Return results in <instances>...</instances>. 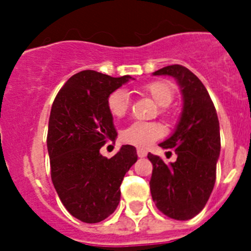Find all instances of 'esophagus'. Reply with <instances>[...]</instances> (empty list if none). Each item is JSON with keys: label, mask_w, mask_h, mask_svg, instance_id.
I'll return each instance as SVG.
<instances>
[{"label": "esophagus", "mask_w": 251, "mask_h": 251, "mask_svg": "<svg viewBox=\"0 0 251 251\" xmlns=\"http://www.w3.org/2000/svg\"><path fill=\"white\" fill-rule=\"evenodd\" d=\"M137 154H138L139 158H143V157L147 156V151H145V150H138V151H137Z\"/></svg>", "instance_id": "34e87169"}]
</instances>
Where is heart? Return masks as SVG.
I'll use <instances>...</instances> for the list:
<instances>
[{
    "instance_id": "b5f03b06",
    "label": "heart",
    "mask_w": 251,
    "mask_h": 251,
    "mask_svg": "<svg viewBox=\"0 0 251 251\" xmlns=\"http://www.w3.org/2000/svg\"><path fill=\"white\" fill-rule=\"evenodd\" d=\"M142 93L156 101L161 108H166L174 100V89L166 81H153L142 88ZM106 106L115 118H122L129 109V97L124 90H114L106 99ZM163 128L158 123L133 122L122 132V139L126 143L138 148H147L163 136Z\"/></svg>"
}]
</instances>
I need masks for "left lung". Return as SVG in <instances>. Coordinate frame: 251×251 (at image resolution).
<instances>
[{
    "instance_id": "obj_1",
    "label": "left lung",
    "mask_w": 251,
    "mask_h": 251,
    "mask_svg": "<svg viewBox=\"0 0 251 251\" xmlns=\"http://www.w3.org/2000/svg\"><path fill=\"white\" fill-rule=\"evenodd\" d=\"M153 75L175 77L183 106L174 133L159 143L174 148L176 162L166 165L148 153L153 171L151 195L157 208L175 220H190L205 207L216 179L220 156V124L207 90L192 72L182 65L162 68Z\"/></svg>"
}]
</instances>
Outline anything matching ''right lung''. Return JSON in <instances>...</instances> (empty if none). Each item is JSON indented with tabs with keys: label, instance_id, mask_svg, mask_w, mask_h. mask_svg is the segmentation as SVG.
<instances>
[{
	"label": "right lung",
	"instance_id": "add662e5",
	"mask_svg": "<svg viewBox=\"0 0 251 251\" xmlns=\"http://www.w3.org/2000/svg\"><path fill=\"white\" fill-rule=\"evenodd\" d=\"M130 79L84 70L66 81L51 106L46 141L51 179L66 210L83 223H100L115 211L124 175L138 158L129 145L112 158L100 153L106 141L117 138L106 99Z\"/></svg>",
	"mask_w": 251,
	"mask_h": 251
}]
</instances>
